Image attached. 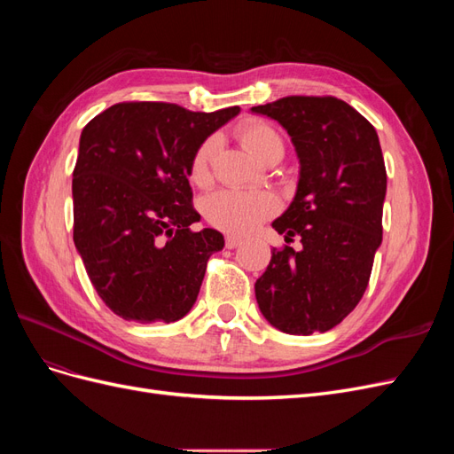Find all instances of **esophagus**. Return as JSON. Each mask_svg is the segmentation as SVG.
<instances>
[{"instance_id": "34e87169", "label": "esophagus", "mask_w": 454, "mask_h": 454, "mask_svg": "<svg viewBox=\"0 0 454 454\" xmlns=\"http://www.w3.org/2000/svg\"><path fill=\"white\" fill-rule=\"evenodd\" d=\"M242 244V239L240 237H235V235H227L225 237V246L229 250H232V248H237V246H240Z\"/></svg>"}]
</instances>
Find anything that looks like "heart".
Instances as JSON below:
<instances>
[{
	"instance_id": "1",
	"label": "heart",
	"mask_w": 454,
	"mask_h": 454,
	"mask_svg": "<svg viewBox=\"0 0 454 454\" xmlns=\"http://www.w3.org/2000/svg\"><path fill=\"white\" fill-rule=\"evenodd\" d=\"M237 134L254 157L265 160L272 153H282L284 142L278 130L263 119H246ZM217 149L215 138H206L193 153L189 167L191 182L206 185L210 182L212 159ZM278 210V200L267 191H237L223 189L204 200V215L208 222L232 235H244L255 229L263 219Z\"/></svg>"
}]
</instances>
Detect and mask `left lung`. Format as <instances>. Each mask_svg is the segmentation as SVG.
<instances>
[{
	"mask_svg": "<svg viewBox=\"0 0 454 454\" xmlns=\"http://www.w3.org/2000/svg\"><path fill=\"white\" fill-rule=\"evenodd\" d=\"M290 134L301 172L294 202L272 227L303 248H272L255 282L265 318L284 333L340 324L360 303L382 242L387 168L377 130L335 96H286L252 107Z\"/></svg>",
	"mask_w": 454,
	"mask_h": 454,
	"instance_id": "8db88e82",
	"label": "left lung"
}]
</instances>
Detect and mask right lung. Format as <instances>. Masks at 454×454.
Here are the masks:
<instances>
[{
    "mask_svg": "<svg viewBox=\"0 0 454 454\" xmlns=\"http://www.w3.org/2000/svg\"><path fill=\"white\" fill-rule=\"evenodd\" d=\"M167 102H121L81 132L74 168V242L100 299L122 320L176 322L195 305L206 263L225 246L193 231L189 167L229 119Z\"/></svg>",
    "mask_w": 454,
    "mask_h": 454,
    "instance_id": "1",
    "label": "right lung"
}]
</instances>
